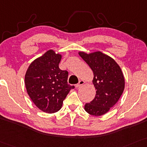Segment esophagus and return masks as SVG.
<instances>
[{"label": "esophagus", "instance_id": "1", "mask_svg": "<svg viewBox=\"0 0 147 147\" xmlns=\"http://www.w3.org/2000/svg\"><path fill=\"white\" fill-rule=\"evenodd\" d=\"M85 84V81L84 80H80L79 81V83L76 85V88H79L80 86H82V85H84Z\"/></svg>", "mask_w": 147, "mask_h": 147}]
</instances>
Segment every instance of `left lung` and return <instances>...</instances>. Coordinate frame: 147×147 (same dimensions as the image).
I'll return each mask as SVG.
<instances>
[{
	"label": "left lung",
	"mask_w": 147,
	"mask_h": 147,
	"mask_svg": "<svg viewBox=\"0 0 147 147\" xmlns=\"http://www.w3.org/2000/svg\"><path fill=\"white\" fill-rule=\"evenodd\" d=\"M79 55L93 71L92 83L96 90L94 98L84 109L93 116H101L118 102L123 92V72L114 59L100 51L90 54L79 52Z\"/></svg>",
	"instance_id": "left-lung-1"
}]
</instances>
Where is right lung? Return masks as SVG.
<instances>
[{
  "mask_svg": "<svg viewBox=\"0 0 147 147\" xmlns=\"http://www.w3.org/2000/svg\"><path fill=\"white\" fill-rule=\"evenodd\" d=\"M61 59L60 54L48 51L29 65L24 77L31 100L40 110L49 114L58 112L69 92L75 88L68 84V71L59 68Z\"/></svg>",
  "mask_w": 147,
  "mask_h": 147,
  "instance_id": "right-lung-1",
  "label": "right lung"
}]
</instances>
